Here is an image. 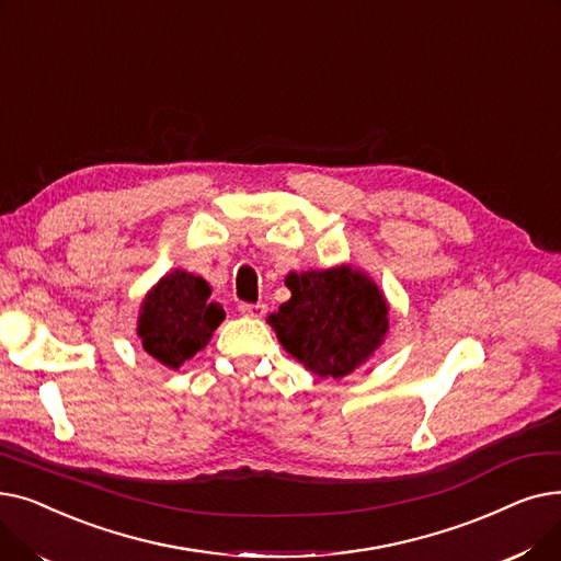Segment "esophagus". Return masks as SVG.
I'll return each mask as SVG.
<instances>
[{
	"mask_svg": "<svg viewBox=\"0 0 561 561\" xmlns=\"http://www.w3.org/2000/svg\"><path fill=\"white\" fill-rule=\"evenodd\" d=\"M237 310L247 317H262L266 312L264 304H239Z\"/></svg>",
	"mask_w": 561,
	"mask_h": 561,
	"instance_id": "34e87169",
	"label": "esophagus"
}]
</instances>
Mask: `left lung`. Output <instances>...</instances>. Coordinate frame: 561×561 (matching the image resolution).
<instances>
[{
    "label": "left lung",
    "mask_w": 561,
    "mask_h": 561,
    "mask_svg": "<svg viewBox=\"0 0 561 561\" xmlns=\"http://www.w3.org/2000/svg\"><path fill=\"white\" fill-rule=\"evenodd\" d=\"M291 299L270 317L285 350L322 379L354 371L381 344L388 306L377 285L350 266L289 274Z\"/></svg>",
    "instance_id": "left-lung-1"
}]
</instances>
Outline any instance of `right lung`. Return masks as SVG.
Wrapping results in <instances>:
<instances>
[{
  "label": "right lung",
  "mask_w": 561,
  "mask_h": 561,
  "mask_svg": "<svg viewBox=\"0 0 561 561\" xmlns=\"http://www.w3.org/2000/svg\"><path fill=\"white\" fill-rule=\"evenodd\" d=\"M209 285L194 274L173 272L150 291L139 317L144 350L169 367H180L201 352L226 317L209 301Z\"/></svg>",
  "instance_id": "1"
}]
</instances>
